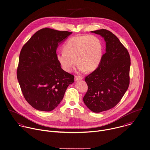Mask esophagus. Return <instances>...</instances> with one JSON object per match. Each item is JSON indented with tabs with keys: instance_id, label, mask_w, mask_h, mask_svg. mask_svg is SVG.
<instances>
[{
	"instance_id": "1",
	"label": "esophagus",
	"mask_w": 150,
	"mask_h": 150,
	"mask_svg": "<svg viewBox=\"0 0 150 150\" xmlns=\"http://www.w3.org/2000/svg\"><path fill=\"white\" fill-rule=\"evenodd\" d=\"M83 78L82 77L80 76H75V81H78L80 80H82Z\"/></svg>"
}]
</instances>
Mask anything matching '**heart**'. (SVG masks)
<instances>
[{"instance_id": "heart-1", "label": "heart", "mask_w": 150, "mask_h": 150, "mask_svg": "<svg viewBox=\"0 0 150 150\" xmlns=\"http://www.w3.org/2000/svg\"><path fill=\"white\" fill-rule=\"evenodd\" d=\"M63 50L57 54V60L63 70L70 72L77 63L80 72H90L101 61L103 45L95 35H79L69 38L64 44Z\"/></svg>"}]
</instances>
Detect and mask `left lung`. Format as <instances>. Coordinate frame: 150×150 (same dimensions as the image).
<instances>
[{
	"instance_id": "8db88e82",
	"label": "left lung",
	"mask_w": 150,
	"mask_h": 150,
	"mask_svg": "<svg viewBox=\"0 0 150 150\" xmlns=\"http://www.w3.org/2000/svg\"><path fill=\"white\" fill-rule=\"evenodd\" d=\"M100 35L105 42V53L101 61L85 80L88 90L83 102L96 113L114 107L120 101L129 85L130 58L119 39L107 30L91 31Z\"/></svg>"
}]
</instances>
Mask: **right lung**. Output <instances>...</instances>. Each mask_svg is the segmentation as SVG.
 <instances>
[{
    "label": "right lung",
    "mask_w": 150,
    "mask_h": 150,
    "mask_svg": "<svg viewBox=\"0 0 150 150\" xmlns=\"http://www.w3.org/2000/svg\"><path fill=\"white\" fill-rule=\"evenodd\" d=\"M72 32L43 28L23 46L19 57L17 76L24 98L42 111L58 106L74 75L65 72L57 60L56 50Z\"/></svg>",
    "instance_id": "obj_1"
}]
</instances>
